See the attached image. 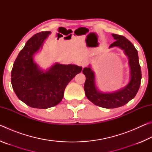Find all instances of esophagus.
Returning a JSON list of instances; mask_svg holds the SVG:
<instances>
[{"mask_svg":"<svg viewBox=\"0 0 152 152\" xmlns=\"http://www.w3.org/2000/svg\"><path fill=\"white\" fill-rule=\"evenodd\" d=\"M88 61H84L83 62H82V67H85V66H86L87 65H88Z\"/></svg>","mask_w":152,"mask_h":152,"instance_id":"34e87169","label":"esophagus"}]
</instances>
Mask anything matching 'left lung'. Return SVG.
I'll return each instance as SVG.
<instances>
[{
    "instance_id": "8db88e82",
    "label": "left lung",
    "mask_w": 152,
    "mask_h": 152,
    "mask_svg": "<svg viewBox=\"0 0 152 152\" xmlns=\"http://www.w3.org/2000/svg\"><path fill=\"white\" fill-rule=\"evenodd\" d=\"M115 42L110 44L109 48L119 47L124 51L129 59L130 67V80L124 88L113 92H100L95 86L94 72L90 68H84L82 72L86 76L84 89L85 94L92 103L106 109H113L123 106L135 96L140 88L141 71L139 63L137 51L132 43L122 35L112 34Z\"/></svg>"
}]
</instances>
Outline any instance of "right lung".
I'll use <instances>...</instances> for the list:
<instances>
[{
    "mask_svg": "<svg viewBox=\"0 0 152 152\" xmlns=\"http://www.w3.org/2000/svg\"><path fill=\"white\" fill-rule=\"evenodd\" d=\"M50 33L42 31L31 37L20 50L11 71L12 86L17 97L37 109H48L60 103L67 84L82 71L81 66L58 63L43 71L34 62L33 56L42 48Z\"/></svg>",
    "mask_w": 152,
    "mask_h": 152,
    "instance_id": "add662e5",
    "label": "right lung"
}]
</instances>
